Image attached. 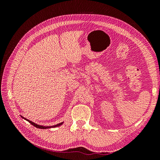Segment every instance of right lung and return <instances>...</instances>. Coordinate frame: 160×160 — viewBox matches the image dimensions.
Returning <instances> with one entry per match:
<instances>
[{
	"label": "right lung",
	"mask_w": 160,
	"mask_h": 160,
	"mask_svg": "<svg viewBox=\"0 0 160 160\" xmlns=\"http://www.w3.org/2000/svg\"><path fill=\"white\" fill-rule=\"evenodd\" d=\"M21 117L22 119H25L26 121H27V122H29L31 125H33V126H35V127H36V128H39V129H48V128H52L59 127L60 125H61L62 123H63V122H61V123H58V124L55 125H51V126H43V125H38V124H37V123H34V122H31V121H30L29 119H27V118H25L22 117V116H21Z\"/></svg>",
	"instance_id": "right-lung-1"
}]
</instances>
